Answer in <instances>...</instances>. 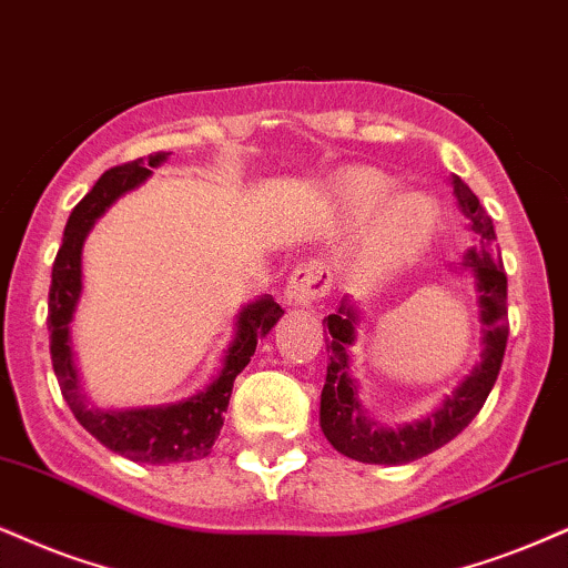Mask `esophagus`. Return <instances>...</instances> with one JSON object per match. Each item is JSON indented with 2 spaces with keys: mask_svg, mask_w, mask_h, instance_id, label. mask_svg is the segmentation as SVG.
I'll list each match as a JSON object with an SVG mask.
<instances>
[{
  "mask_svg": "<svg viewBox=\"0 0 568 568\" xmlns=\"http://www.w3.org/2000/svg\"><path fill=\"white\" fill-rule=\"evenodd\" d=\"M328 290H332V271L321 257H311V261L297 263L292 271L286 282V300L290 305H311L326 297Z\"/></svg>",
  "mask_w": 568,
  "mask_h": 568,
  "instance_id": "34e87169",
  "label": "esophagus"
}]
</instances>
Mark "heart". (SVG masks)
<instances>
[{
	"label": "heart",
	"mask_w": 568,
	"mask_h": 568,
	"mask_svg": "<svg viewBox=\"0 0 568 568\" xmlns=\"http://www.w3.org/2000/svg\"><path fill=\"white\" fill-rule=\"evenodd\" d=\"M395 184L371 168H349L337 181V192L355 215H368L387 202ZM434 231V207L424 197H397L384 210L368 242V265L389 271L408 261L429 242Z\"/></svg>",
	"instance_id": "1"
}]
</instances>
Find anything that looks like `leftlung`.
<instances>
[{"label": "left lung", "instance_id": "left-lung-1", "mask_svg": "<svg viewBox=\"0 0 568 568\" xmlns=\"http://www.w3.org/2000/svg\"><path fill=\"white\" fill-rule=\"evenodd\" d=\"M453 186L460 207L471 219V231L479 236V244L466 252L464 263L477 276L481 324L487 328L481 363L429 418L397 426V429L376 426V422L366 418L361 408L358 384L349 379L347 347L355 342V313L347 303H342L337 313L324 318L332 337L326 345L328 366L324 392H321V429L342 455L361 460V464H410V460L424 458L437 447L447 445L474 422L500 374L508 342V278L500 252L495 247L498 236H495L493 219L479 205L477 194L458 176H453Z\"/></svg>", "mask_w": 568, "mask_h": 568}]
</instances>
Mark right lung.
I'll return each instance as SVG.
<instances>
[{"instance_id":"add662e5","label":"right lung","mask_w":568,"mask_h":568,"mask_svg":"<svg viewBox=\"0 0 568 568\" xmlns=\"http://www.w3.org/2000/svg\"><path fill=\"white\" fill-rule=\"evenodd\" d=\"M165 160V152H155L131 163L115 165L104 171L100 181L91 186L70 213L62 244L52 265V286H49V353H52V368L60 382V392L65 403L79 418V424L91 437H97L104 447L121 453L139 464H176V460L205 458L219 439L223 426V410L229 408L231 387L242 374L252 355H255L257 339L268 334L273 324L282 318V305L273 297H261L244 307L236 321V337L231 342L226 361L219 379L200 395L189 397L176 405H160V408L139 410H94L87 405V397L79 387L75 374L73 349H70V318H73L75 303L81 295V247L89 229L123 192L142 184L150 176L152 168Z\"/></svg>"}]
</instances>
